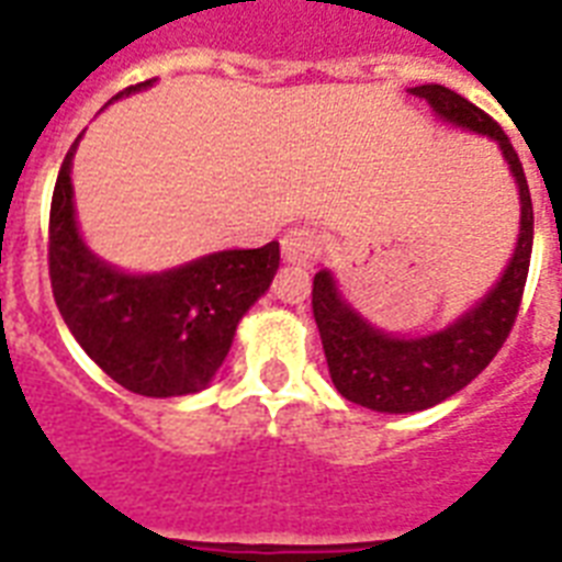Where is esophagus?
<instances>
[{"instance_id": "esophagus-1", "label": "esophagus", "mask_w": 562, "mask_h": 562, "mask_svg": "<svg viewBox=\"0 0 562 562\" xmlns=\"http://www.w3.org/2000/svg\"><path fill=\"white\" fill-rule=\"evenodd\" d=\"M323 254V236L314 227H291L282 236V259L291 266H314Z\"/></svg>"}]
</instances>
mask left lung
<instances>
[{
	"label": "left lung",
	"mask_w": 562,
	"mask_h": 562,
	"mask_svg": "<svg viewBox=\"0 0 562 562\" xmlns=\"http://www.w3.org/2000/svg\"><path fill=\"white\" fill-rule=\"evenodd\" d=\"M409 94L427 100L436 109V115L445 121L487 135L499 144L510 172L517 178L522 218H519L517 250L505 268L503 280L496 282L482 303L473 305L471 312L436 335L409 337V340L384 335L346 303L331 273L321 271L314 277L312 308L321 328L328 375L346 401L378 413H418L436 407L464 390L496 358L519 314L533 245L531 193L517 149L510 147L503 126L487 112L473 106L471 100L439 83L415 86Z\"/></svg>",
	"instance_id": "1"
}]
</instances>
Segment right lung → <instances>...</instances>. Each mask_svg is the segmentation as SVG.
I'll return each instance as SVG.
<instances>
[{
    "label": "right lung",
    "instance_id": "1",
    "mask_svg": "<svg viewBox=\"0 0 562 562\" xmlns=\"http://www.w3.org/2000/svg\"><path fill=\"white\" fill-rule=\"evenodd\" d=\"M75 149L77 140L59 167L48 218V277L68 331L123 390L147 398L204 390L234 344L241 314L271 285L280 268V241L218 250L147 277L117 271L100 262L77 234Z\"/></svg>",
    "mask_w": 562,
    "mask_h": 562
}]
</instances>
